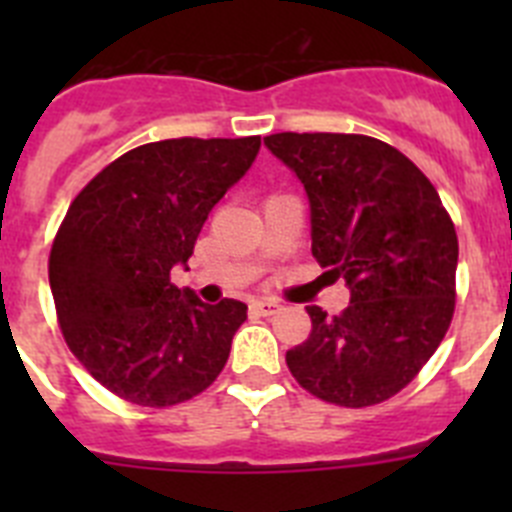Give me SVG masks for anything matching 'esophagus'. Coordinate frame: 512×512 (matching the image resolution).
<instances>
[{
  "label": "esophagus",
  "mask_w": 512,
  "mask_h": 512,
  "mask_svg": "<svg viewBox=\"0 0 512 512\" xmlns=\"http://www.w3.org/2000/svg\"><path fill=\"white\" fill-rule=\"evenodd\" d=\"M279 310H282V305H279L277 300H253L251 302V312H256V315H264V318H269V315H277Z\"/></svg>",
  "instance_id": "34e87169"
}]
</instances>
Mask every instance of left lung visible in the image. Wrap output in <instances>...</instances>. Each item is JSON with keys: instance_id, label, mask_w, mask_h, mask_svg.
Listing matches in <instances>:
<instances>
[{"instance_id": "obj_1", "label": "left lung", "mask_w": 512, "mask_h": 512, "mask_svg": "<svg viewBox=\"0 0 512 512\" xmlns=\"http://www.w3.org/2000/svg\"><path fill=\"white\" fill-rule=\"evenodd\" d=\"M305 184L312 256L341 277L351 302L312 330L287 366L310 395L369 408L408 387L454 318L459 241L436 187L405 153L354 133L264 138Z\"/></svg>"}]
</instances>
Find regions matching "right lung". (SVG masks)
<instances>
[{
	"label": "right lung",
	"instance_id": "obj_1",
	"mask_svg": "<svg viewBox=\"0 0 512 512\" xmlns=\"http://www.w3.org/2000/svg\"><path fill=\"white\" fill-rule=\"evenodd\" d=\"M261 138H171L122 153L76 194L53 238L48 279L71 354L102 387L143 408L205 392L248 307L205 305L171 284L212 207Z\"/></svg>",
	"mask_w": 512,
	"mask_h": 512
}]
</instances>
